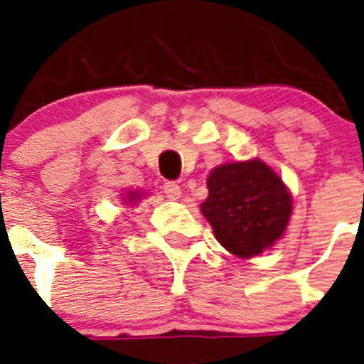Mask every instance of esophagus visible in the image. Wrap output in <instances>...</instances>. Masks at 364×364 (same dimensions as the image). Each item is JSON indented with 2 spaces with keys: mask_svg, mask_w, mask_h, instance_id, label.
I'll return each instance as SVG.
<instances>
[{
  "mask_svg": "<svg viewBox=\"0 0 364 364\" xmlns=\"http://www.w3.org/2000/svg\"><path fill=\"white\" fill-rule=\"evenodd\" d=\"M164 193L170 200L181 198V187H179V185H177V183H173V181L164 183Z\"/></svg>",
  "mask_w": 364,
  "mask_h": 364,
  "instance_id": "obj_1",
  "label": "esophagus"
}]
</instances>
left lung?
<instances>
[{
  "label": "left lung",
  "mask_w": 364,
  "mask_h": 364,
  "mask_svg": "<svg viewBox=\"0 0 364 364\" xmlns=\"http://www.w3.org/2000/svg\"><path fill=\"white\" fill-rule=\"evenodd\" d=\"M202 215L228 253L253 259L287 230L293 196L283 179L259 159L225 162L208 176Z\"/></svg>",
  "instance_id": "8db88e82"
}]
</instances>
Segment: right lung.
<instances>
[{"instance_id": "add662e5", "label": "right lung", "mask_w": 364, "mask_h": 364, "mask_svg": "<svg viewBox=\"0 0 364 364\" xmlns=\"http://www.w3.org/2000/svg\"><path fill=\"white\" fill-rule=\"evenodd\" d=\"M145 196V191H126L122 196V204L124 205H136L139 204V200Z\"/></svg>"}]
</instances>
